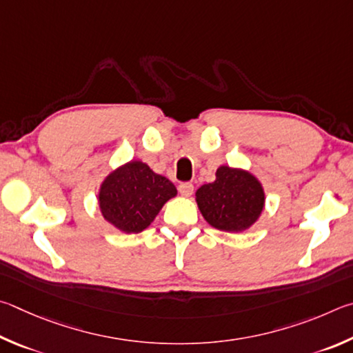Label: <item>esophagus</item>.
Instances as JSON below:
<instances>
[{"instance_id":"esophagus-1","label":"esophagus","mask_w":353,"mask_h":353,"mask_svg":"<svg viewBox=\"0 0 353 353\" xmlns=\"http://www.w3.org/2000/svg\"><path fill=\"white\" fill-rule=\"evenodd\" d=\"M178 190H180V194L183 196H190L194 194V186L190 183H183L180 184V188H178Z\"/></svg>"}]
</instances>
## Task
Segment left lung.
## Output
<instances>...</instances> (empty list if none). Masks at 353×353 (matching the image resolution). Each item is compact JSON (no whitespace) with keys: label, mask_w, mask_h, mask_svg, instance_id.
I'll list each match as a JSON object with an SVG mask.
<instances>
[{"label":"left lung","mask_w":353,"mask_h":353,"mask_svg":"<svg viewBox=\"0 0 353 353\" xmlns=\"http://www.w3.org/2000/svg\"><path fill=\"white\" fill-rule=\"evenodd\" d=\"M195 201L203 219L215 230L243 232L262 215L265 190L250 170L220 165L215 181L196 189Z\"/></svg>","instance_id":"obj_1"}]
</instances>
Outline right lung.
<instances>
[{"instance_id":"1","label":"right lung","mask_w":353,"mask_h":353,"mask_svg":"<svg viewBox=\"0 0 353 353\" xmlns=\"http://www.w3.org/2000/svg\"><path fill=\"white\" fill-rule=\"evenodd\" d=\"M176 188L139 159L116 167L103 178L97 203L105 221L123 234L147 230Z\"/></svg>"}]
</instances>
